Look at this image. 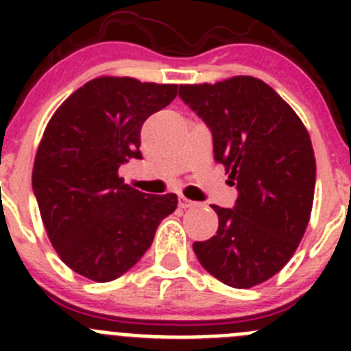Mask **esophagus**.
Here are the masks:
<instances>
[{"label":"esophagus","mask_w":351,"mask_h":351,"mask_svg":"<svg viewBox=\"0 0 351 351\" xmlns=\"http://www.w3.org/2000/svg\"><path fill=\"white\" fill-rule=\"evenodd\" d=\"M195 206H197V204L191 202V200H188V198L179 197V207H181V209H191V207H195Z\"/></svg>","instance_id":"obj_1"}]
</instances>
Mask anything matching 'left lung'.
<instances>
[{"label":"left lung","mask_w":351,"mask_h":351,"mask_svg":"<svg viewBox=\"0 0 351 351\" xmlns=\"http://www.w3.org/2000/svg\"><path fill=\"white\" fill-rule=\"evenodd\" d=\"M179 96L209 126L214 160L239 191L234 209L213 206L218 232L195 243V255L228 287L271 280L293 256L311 216L316 161L308 130L255 77L184 84Z\"/></svg>","instance_id":"obj_1"}]
</instances>
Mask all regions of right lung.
<instances>
[{
  "label": "right lung",
  "instance_id": "obj_1",
  "mask_svg": "<svg viewBox=\"0 0 351 351\" xmlns=\"http://www.w3.org/2000/svg\"><path fill=\"white\" fill-rule=\"evenodd\" d=\"M178 96L176 84L98 77L71 93L49 121L33 165V191L51 244L77 274L107 283L153 244L178 195L125 184L119 167L141 154V128Z\"/></svg>",
  "mask_w": 351,
  "mask_h": 351
}]
</instances>
